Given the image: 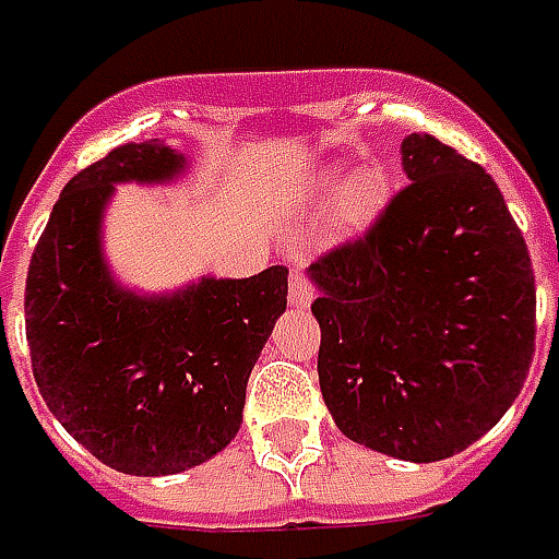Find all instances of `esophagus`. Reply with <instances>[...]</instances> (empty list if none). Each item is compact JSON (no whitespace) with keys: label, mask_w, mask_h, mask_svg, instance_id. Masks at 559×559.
Wrapping results in <instances>:
<instances>
[{"label":"esophagus","mask_w":559,"mask_h":559,"mask_svg":"<svg viewBox=\"0 0 559 559\" xmlns=\"http://www.w3.org/2000/svg\"><path fill=\"white\" fill-rule=\"evenodd\" d=\"M313 298V286L311 280L301 273V270H292V280H289V301L295 308H308Z\"/></svg>","instance_id":"34e87169"}]
</instances>
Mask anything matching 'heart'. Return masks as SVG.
Returning <instances> with one entry per match:
<instances>
[{"instance_id": "b5f03b06", "label": "heart", "mask_w": 559, "mask_h": 559, "mask_svg": "<svg viewBox=\"0 0 559 559\" xmlns=\"http://www.w3.org/2000/svg\"><path fill=\"white\" fill-rule=\"evenodd\" d=\"M342 180V170L338 167H330L317 177V186L323 192H330L335 183ZM385 204V180L376 174V170H364V174H355L345 189L335 195L333 207V224L342 229V233H355V229H364V226L373 221L376 214L382 211Z\"/></svg>"}]
</instances>
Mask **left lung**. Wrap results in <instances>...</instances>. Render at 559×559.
<instances>
[{
    "instance_id": "8db88e82",
    "label": "left lung",
    "mask_w": 559,
    "mask_h": 559,
    "mask_svg": "<svg viewBox=\"0 0 559 559\" xmlns=\"http://www.w3.org/2000/svg\"><path fill=\"white\" fill-rule=\"evenodd\" d=\"M411 183L311 264L320 392L335 426L401 461H444L504 417L535 355V273L491 174L429 133Z\"/></svg>"
}]
</instances>
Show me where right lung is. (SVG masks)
<instances>
[{"instance_id": "add662e5", "label": "right lung", "mask_w": 559, "mask_h": 559, "mask_svg": "<svg viewBox=\"0 0 559 559\" xmlns=\"http://www.w3.org/2000/svg\"><path fill=\"white\" fill-rule=\"evenodd\" d=\"M158 140L123 142L76 174L33 248L24 292L33 379L58 423L93 457L130 476H170L224 451L239 432L246 382L289 270L140 298L108 276L98 224L115 183L183 170Z\"/></svg>"}]
</instances>
